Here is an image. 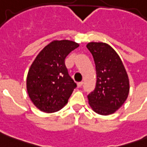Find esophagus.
I'll return each instance as SVG.
<instances>
[{"label": "esophagus", "mask_w": 147, "mask_h": 147, "mask_svg": "<svg viewBox=\"0 0 147 147\" xmlns=\"http://www.w3.org/2000/svg\"><path fill=\"white\" fill-rule=\"evenodd\" d=\"M82 85H83V82H78V83H77V86H78V88L82 87Z\"/></svg>", "instance_id": "esophagus-1"}]
</instances>
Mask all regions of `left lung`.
I'll return each mask as SVG.
<instances>
[{
  "label": "left lung",
  "instance_id": "obj_1",
  "mask_svg": "<svg viewBox=\"0 0 147 147\" xmlns=\"http://www.w3.org/2000/svg\"><path fill=\"white\" fill-rule=\"evenodd\" d=\"M96 67L97 82L94 92L88 95V104L100 115L114 114L125 102L130 92V82L119 55L105 42L87 44Z\"/></svg>",
  "mask_w": 147,
  "mask_h": 147
}]
</instances>
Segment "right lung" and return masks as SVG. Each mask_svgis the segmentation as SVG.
I'll return each instance as SVG.
<instances>
[{
	"instance_id": "right-lung-1",
	"label": "right lung",
	"mask_w": 147,
	"mask_h": 147,
	"mask_svg": "<svg viewBox=\"0 0 147 147\" xmlns=\"http://www.w3.org/2000/svg\"><path fill=\"white\" fill-rule=\"evenodd\" d=\"M78 47V43L71 40H53L31 64L26 90L31 101L41 111H58L68 103L76 84L69 76L65 59Z\"/></svg>"
}]
</instances>
